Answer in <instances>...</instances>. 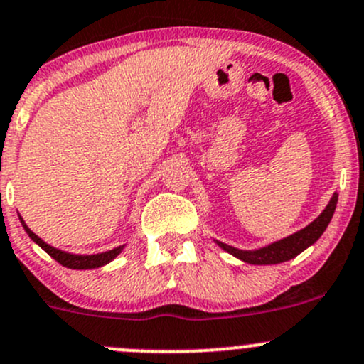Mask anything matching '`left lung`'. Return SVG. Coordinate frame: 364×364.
Segmentation results:
<instances>
[{
	"instance_id": "8db88e82",
	"label": "left lung",
	"mask_w": 364,
	"mask_h": 364,
	"mask_svg": "<svg viewBox=\"0 0 364 364\" xmlns=\"http://www.w3.org/2000/svg\"><path fill=\"white\" fill-rule=\"evenodd\" d=\"M336 202H338V193L335 192L331 195L326 208L323 209V213L316 220L311 221L307 227L300 228V230L284 237V239L274 240V242L267 244V246L258 247V250H239V247H233L230 244H225L218 239H214V242L221 250L227 251L228 255L235 256L237 259L250 263V265H277V263H284L288 259H293L294 256H298L307 247H311L314 242H317V239L323 235L328 225H330L331 218H333Z\"/></svg>"
}]
</instances>
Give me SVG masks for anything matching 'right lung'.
<instances>
[{
	"label": "right lung",
	"instance_id": "1",
	"mask_svg": "<svg viewBox=\"0 0 364 364\" xmlns=\"http://www.w3.org/2000/svg\"><path fill=\"white\" fill-rule=\"evenodd\" d=\"M18 220H21L22 227H24L26 233L31 237V240H33V242H36L41 250H43L45 252H48V255H50L55 262H59L60 265L68 267V269H73V270H92V269H99V267L108 265V263L113 262V259L117 258V256L120 255L125 247V244H122V246L113 247V250L95 252V255H75V252H68V251L59 250V247H53V246H50V244L45 242L43 239H40V237H38L36 233H34L28 227V225H26V221L22 220L21 214H18Z\"/></svg>",
	"mask_w": 364,
	"mask_h": 364
}]
</instances>
